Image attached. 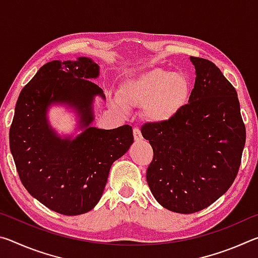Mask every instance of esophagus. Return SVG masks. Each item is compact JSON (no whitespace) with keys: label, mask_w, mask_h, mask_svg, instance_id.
<instances>
[{"label":"esophagus","mask_w":258,"mask_h":258,"mask_svg":"<svg viewBox=\"0 0 258 258\" xmlns=\"http://www.w3.org/2000/svg\"><path fill=\"white\" fill-rule=\"evenodd\" d=\"M133 135H134V140H135V141H141V140H142L141 131H140L139 127H134V128H133Z\"/></svg>","instance_id":"1"}]
</instances>
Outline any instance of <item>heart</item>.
Listing matches in <instances>:
<instances>
[{"label":"heart","mask_w":258,"mask_h":258,"mask_svg":"<svg viewBox=\"0 0 258 258\" xmlns=\"http://www.w3.org/2000/svg\"><path fill=\"white\" fill-rule=\"evenodd\" d=\"M190 89V82L183 74L154 68L126 81L120 87L119 101L125 106L142 104L148 120L164 123L185 106Z\"/></svg>","instance_id":"obj_1"}]
</instances>
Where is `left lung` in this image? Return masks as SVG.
<instances>
[{"label": "left lung", "instance_id": "8db88e82", "mask_svg": "<svg viewBox=\"0 0 258 258\" xmlns=\"http://www.w3.org/2000/svg\"><path fill=\"white\" fill-rule=\"evenodd\" d=\"M190 60L189 103L172 119L141 127L154 150L148 185L161 206L181 214L202 211L229 190L246 143L237 91L212 61Z\"/></svg>", "mask_w": 258, "mask_h": 258}]
</instances>
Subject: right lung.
I'll return each mask as SVG.
<instances>
[{
	"mask_svg": "<svg viewBox=\"0 0 258 258\" xmlns=\"http://www.w3.org/2000/svg\"><path fill=\"white\" fill-rule=\"evenodd\" d=\"M99 66L81 56L53 60L42 66L21 90L16 103L9 141L17 172L30 195L62 215H80L101 199L112 163L134 141L133 130L92 127V103L103 91L91 80ZM76 108L86 130L72 140L56 135L46 118L52 103Z\"/></svg>",
	"mask_w": 258,
	"mask_h": 258,
	"instance_id": "1",
	"label": "right lung"
}]
</instances>
